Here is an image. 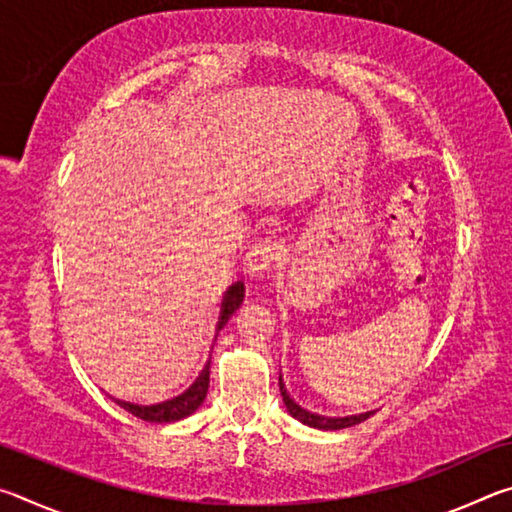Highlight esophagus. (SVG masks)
Returning <instances> with one entry per match:
<instances>
[{"label":"esophagus","instance_id":"1","mask_svg":"<svg viewBox=\"0 0 512 512\" xmlns=\"http://www.w3.org/2000/svg\"><path fill=\"white\" fill-rule=\"evenodd\" d=\"M277 259H280V246L273 244V241H262V244L253 246L248 257H246V273L253 280H262L268 273L273 271Z\"/></svg>","mask_w":512,"mask_h":512}]
</instances>
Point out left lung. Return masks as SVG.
<instances>
[{"label":"left lung","instance_id":"left-lung-1","mask_svg":"<svg viewBox=\"0 0 512 512\" xmlns=\"http://www.w3.org/2000/svg\"><path fill=\"white\" fill-rule=\"evenodd\" d=\"M280 393H282V400L284 406H287V411L296 418L298 422L307 424V427H314V429H323V431H336V429H345V427H354V424H359L368 418L370 413H359V415H345V418H327V415H318V413H311L307 411L305 406H300L293 397L289 395L287 386H284V381L280 377Z\"/></svg>","mask_w":512,"mask_h":512}]
</instances>
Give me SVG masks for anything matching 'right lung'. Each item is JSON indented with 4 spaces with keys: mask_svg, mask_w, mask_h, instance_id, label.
Masks as SVG:
<instances>
[{
    "mask_svg": "<svg viewBox=\"0 0 512 512\" xmlns=\"http://www.w3.org/2000/svg\"><path fill=\"white\" fill-rule=\"evenodd\" d=\"M244 296H246L244 282H235L228 291H225V298L221 302L219 325H216V327L223 329L225 325H228V320L232 318V314H235V311L241 307V302H244ZM207 386H210V361H207V366L203 368V372L198 375L194 384L189 386L183 395L173 397V400L144 406V404L117 400V397H115V404H119L121 409H126L128 413H133L135 418H140L144 422H158V424L178 422L183 418H189V415L201 409V404L205 402V395H207Z\"/></svg>",
    "mask_w": 512,
    "mask_h": 512,
    "instance_id": "1",
    "label": "right lung"
}]
</instances>
